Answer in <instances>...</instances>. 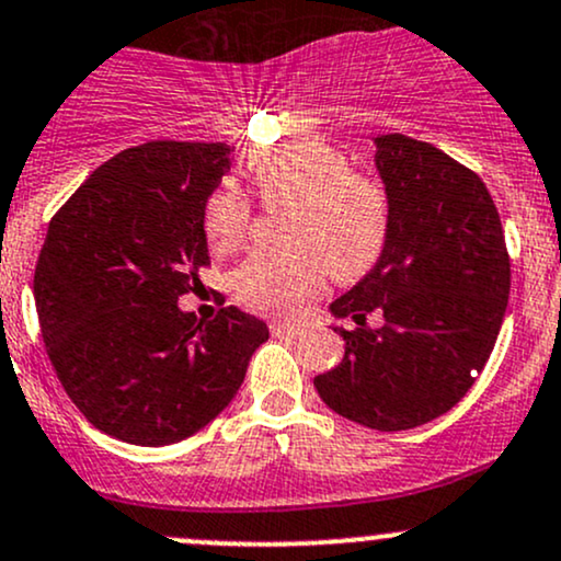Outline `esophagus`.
Wrapping results in <instances>:
<instances>
[{
  "label": "esophagus",
  "mask_w": 561,
  "mask_h": 561,
  "mask_svg": "<svg viewBox=\"0 0 561 561\" xmlns=\"http://www.w3.org/2000/svg\"><path fill=\"white\" fill-rule=\"evenodd\" d=\"M271 335H290V337H298V335H304V328H300V324L282 322V319H276V322H271Z\"/></svg>",
  "instance_id": "obj_1"
}]
</instances>
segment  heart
<instances>
[{"label": "heart", "instance_id": "b5f03b06", "mask_svg": "<svg viewBox=\"0 0 561 561\" xmlns=\"http://www.w3.org/2000/svg\"><path fill=\"white\" fill-rule=\"evenodd\" d=\"M266 207H287L282 242L255 252L233 274V295L255 311L293 313L322 290L324 274L354 282L365 276L389 239L383 188L351 170L348 157L322 138L268 146L248 159ZM250 202L233 186L215 188L205 205V233L215 252H233L250 229Z\"/></svg>", "mask_w": 561, "mask_h": 561}]
</instances>
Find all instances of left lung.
<instances>
[{
	"label": "left lung",
	"instance_id": "1",
	"mask_svg": "<svg viewBox=\"0 0 561 561\" xmlns=\"http://www.w3.org/2000/svg\"><path fill=\"white\" fill-rule=\"evenodd\" d=\"M373 144L389 239L370 274L330 304L332 317H351L356 330L332 324L346 354L313 386L359 426L408 431L453 410L488 365L511 263L501 215L477 172L408 135Z\"/></svg>",
	"mask_w": 561,
	"mask_h": 561
}]
</instances>
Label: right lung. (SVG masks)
I'll return each instance as SVG.
<instances>
[{
	"label": "right lung",
	"instance_id": "add662e5",
	"mask_svg": "<svg viewBox=\"0 0 561 561\" xmlns=\"http://www.w3.org/2000/svg\"><path fill=\"white\" fill-rule=\"evenodd\" d=\"M231 168L226 144L151 140L101 164L55 213L34 271L47 356L95 428L175 445L229 408L266 322L178 306L210 263L205 205Z\"/></svg>",
	"mask_w": 561,
	"mask_h": 561
}]
</instances>
